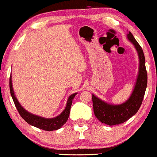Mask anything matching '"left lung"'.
I'll use <instances>...</instances> for the list:
<instances>
[{"instance_id": "8db88e82", "label": "left lung", "mask_w": 157, "mask_h": 157, "mask_svg": "<svg viewBox=\"0 0 157 157\" xmlns=\"http://www.w3.org/2000/svg\"><path fill=\"white\" fill-rule=\"evenodd\" d=\"M128 39L134 44L138 53L140 66L136 85L127 101L120 105H111L92 94L94 113L102 123L109 125H119L127 121L138 111L142 105L147 87V75L143 51L130 32Z\"/></svg>"}]
</instances>
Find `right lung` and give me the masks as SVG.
<instances>
[{
    "instance_id": "1",
    "label": "right lung",
    "mask_w": 157,
    "mask_h": 157,
    "mask_svg": "<svg viewBox=\"0 0 157 157\" xmlns=\"http://www.w3.org/2000/svg\"><path fill=\"white\" fill-rule=\"evenodd\" d=\"M10 93L12 95V100H13L14 103L16 106V109H17L20 115L21 116L23 120L26 121L27 123L32 126H35L36 128H38L40 129H42L44 131H52L57 129L60 128L63 125L66 123L67 121L68 117H69L70 109H71V104H72V100L77 93L73 94L70 95L68 99L67 104H66V109L63 110L62 113H60L59 116L56 117L55 118L47 119L38 117L37 115H34L32 113L28 112L26 111L21 106L19 102L17 101V98L15 96V93H14L13 89H12V75H10Z\"/></svg>"
}]
</instances>
